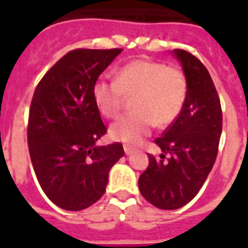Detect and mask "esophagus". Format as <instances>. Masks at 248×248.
Returning <instances> with one entry per match:
<instances>
[{"mask_svg":"<svg viewBox=\"0 0 248 248\" xmlns=\"http://www.w3.org/2000/svg\"><path fill=\"white\" fill-rule=\"evenodd\" d=\"M124 153H126V155H132V153L135 152V149H134V148H132V147H128V145H124Z\"/></svg>","mask_w":248,"mask_h":248,"instance_id":"obj_1","label":"esophagus"}]
</instances>
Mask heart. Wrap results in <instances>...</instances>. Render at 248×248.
Here are the masks:
<instances>
[{
  "label": "heart",
  "instance_id": "heart-1",
  "mask_svg": "<svg viewBox=\"0 0 248 248\" xmlns=\"http://www.w3.org/2000/svg\"><path fill=\"white\" fill-rule=\"evenodd\" d=\"M124 95H132L131 112L110 126L113 139L136 144L155 127L172 124L188 95V81L179 68L136 59L118 69L116 79L100 77L93 86V103L103 116H118Z\"/></svg>",
  "mask_w": 248,
  "mask_h": 248
}]
</instances>
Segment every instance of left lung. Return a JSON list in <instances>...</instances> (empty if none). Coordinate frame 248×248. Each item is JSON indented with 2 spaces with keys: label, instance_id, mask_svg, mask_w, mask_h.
Segmentation results:
<instances>
[{
  "label": "left lung",
  "instance_id": "left-lung-1",
  "mask_svg": "<svg viewBox=\"0 0 248 248\" xmlns=\"http://www.w3.org/2000/svg\"><path fill=\"white\" fill-rule=\"evenodd\" d=\"M188 81V95L180 114L155 143L159 158L148 155L149 166L139 177L141 196L161 210H176L197 196L219 151L223 112L215 85L201 60L175 48ZM169 158H165V155Z\"/></svg>",
  "mask_w": 248,
  "mask_h": 248
}]
</instances>
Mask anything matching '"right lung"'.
<instances>
[{
	"mask_svg": "<svg viewBox=\"0 0 248 248\" xmlns=\"http://www.w3.org/2000/svg\"><path fill=\"white\" fill-rule=\"evenodd\" d=\"M122 48H76L42 77L29 109L28 148L48 200L79 211L104 194L109 170L124 155L121 143L96 145L107 132L93 86Z\"/></svg>",
	"mask_w": 248,
	"mask_h": 248,
	"instance_id": "obj_1",
	"label": "right lung"
}]
</instances>
